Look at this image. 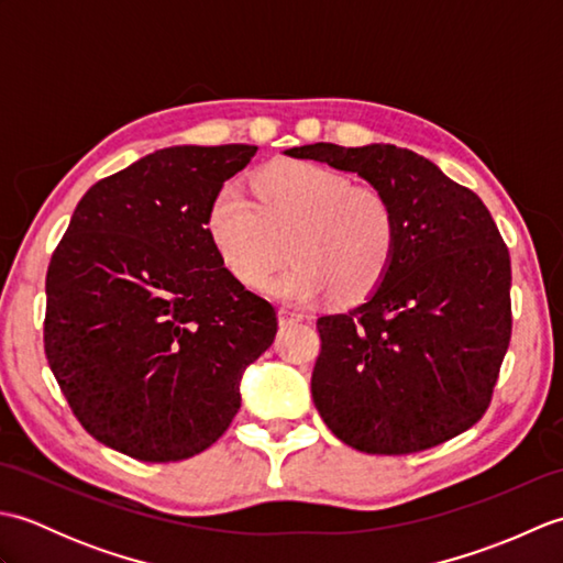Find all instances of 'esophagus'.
Listing matches in <instances>:
<instances>
[{
	"label": "esophagus",
	"instance_id": "obj_1",
	"mask_svg": "<svg viewBox=\"0 0 563 563\" xmlns=\"http://www.w3.org/2000/svg\"><path fill=\"white\" fill-rule=\"evenodd\" d=\"M278 319H280V324H292V321H302L305 317L300 312H292V309H288V307H280Z\"/></svg>",
	"mask_w": 563,
	"mask_h": 563
}]
</instances>
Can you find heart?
<instances>
[{"label":"heart","mask_w":563,"mask_h":563,"mask_svg":"<svg viewBox=\"0 0 563 563\" xmlns=\"http://www.w3.org/2000/svg\"><path fill=\"white\" fill-rule=\"evenodd\" d=\"M251 200L234 184L212 196L206 232L222 266L246 288H263L291 239L294 266L266 292L307 305L333 292L355 305L379 290L399 249L394 202L375 186L314 162H280L254 178Z\"/></svg>","instance_id":"1"}]
</instances>
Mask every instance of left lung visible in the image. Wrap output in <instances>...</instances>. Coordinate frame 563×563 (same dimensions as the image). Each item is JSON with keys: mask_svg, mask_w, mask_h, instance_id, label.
<instances>
[{"mask_svg": "<svg viewBox=\"0 0 563 563\" xmlns=\"http://www.w3.org/2000/svg\"><path fill=\"white\" fill-rule=\"evenodd\" d=\"M288 154L363 176L399 220L379 290L317 319V411L367 454H411L464 433L492 404L512 331L510 254L492 212L411 150L317 142Z\"/></svg>", "mask_w": 563, "mask_h": 563, "instance_id": "obj_1", "label": "left lung"}]
</instances>
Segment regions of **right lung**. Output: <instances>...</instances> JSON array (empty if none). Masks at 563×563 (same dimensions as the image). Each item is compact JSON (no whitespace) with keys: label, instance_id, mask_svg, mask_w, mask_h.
Segmentation results:
<instances>
[{"label":"right lung","instance_id":"right-lung-1","mask_svg":"<svg viewBox=\"0 0 563 563\" xmlns=\"http://www.w3.org/2000/svg\"><path fill=\"white\" fill-rule=\"evenodd\" d=\"M258 147H166L93 184L45 275L43 343L91 438L142 462L208 450L275 307L222 266L206 212Z\"/></svg>","mask_w":563,"mask_h":563}]
</instances>
